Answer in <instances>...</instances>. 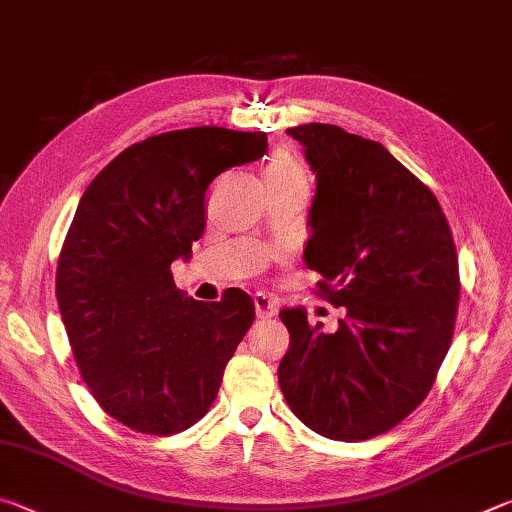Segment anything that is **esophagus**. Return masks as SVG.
I'll return each mask as SVG.
<instances>
[{"instance_id": "1", "label": "esophagus", "mask_w": 512, "mask_h": 512, "mask_svg": "<svg viewBox=\"0 0 512 512\" xmlns=\"http://www.w3.org/2000/svg\"><path fill=\"white\" fill-rule=\"evenodd\" d=\"M253 300H255L257 318L268 320L277 314V302L271 296H266V293H255Z\"/></svg>"}]
</instances>
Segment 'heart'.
<instances>
[{"mask_svg":"<svg viewBox=\"0 0 512 512\" xmlns=\"http://www.w3.org/2000/svg\"><path fill=\"white\" fill-rule=\"evenodd\" d=\"M266 183H280V185H302L307 187V171L302 164L293 158V155H277L266 169Z\"/></svg>","mask_w":512,"mask_h":512,"instance_id":"obj_1","label":"heart"}]
</instances>
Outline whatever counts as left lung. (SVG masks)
<instances>
[{
  "label": "left lung",
  "mask_w": 512,
  "mask_h": 512,
  "mask_svg": "<svg viewBox=\"0 0 512 512\" xmlns=\"http://www.w3.org/2000/svg\"><path fill=\"white\" fill-rule=\"evenodd\" d=\"M287 133L316 173L305 262L345 318L325 334L302 307L282 309L291 343L277 379L311 431L357 443L431 391L461 296L456 246L438 198L379 142L332 124Z\"/></svg>",
  "instance_id": "obj_1"
}]
</instances>
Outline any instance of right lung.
I'll list each match as a JSON object with an SVG mask.
<instances>
[{"instance_id":"right-lung-1","label":"right lung","mask_w":512,"mask_h":512,"mask_svg":"<svg viewBox=\"0 0 512 512\" xmlns=\"http://www.w3.org/2000/svg\"><path fill=\"white\" fill-rule=\"evenodd\" d=\"M266 149L262 131L153 135L121 151L81 196L56 300L83 381L126 427L171 436L210 411L255 305L241 289L219 302L185 298L171 262L189 259L201 239L212 180Z\"/></svg>"}]
</instances>
